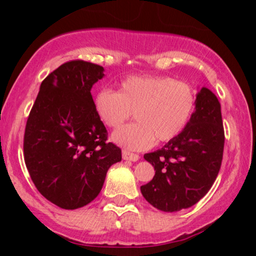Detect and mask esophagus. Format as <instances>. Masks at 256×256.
Listing matches in <instances>:
<instances>
[{"instance_id":"34e87169","label":"esophagus","mask_w":256,"mask_h":256,"mask_svg":"<svg viewBox=\"0 0 256 256\" xmlns=\"http://www.w3.org/2000/svg\"><path fill=\"white\" fill-rule=\"evenodd\" d=\"M122 157H124V160H132V162H136V160H138L140 156L136 155V154H132V152H129L127 150H122Z\"/></svg>"}]
</instances>
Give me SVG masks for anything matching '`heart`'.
I'll use <instances>...</instances> for the list:
<instances>
[{
  "instance_id": "b5f03b06",
  "label": "heart",
  "mask_w": 256,
  "mask_h": 256,
  "mask_svg": "<svg viewBox=\"0 0 256 256\" xmlns=\"http://www.w3.org/2000/svg\"><path fill=\"white\" fill-rule=\"evenodd\" d=\"M196 106L190 84L164 76H130L118 90H102L94 108L108 128H118L134 113L136 124L113 132L118 144L130 150H146L155 141L169 142L184 130Z\"/></svg>"
}]
</instances>
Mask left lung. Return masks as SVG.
Returning <instances> with one entry per match:
<instances>
[{
    "label": "left lung",
    "instance_id": "8db88e82",
    "mask_svg": "<svg viewBox=\"0 0 256 256\" xmlns=\"http://www.w3.org/2000/svg\"><path fill=\"white\" fill-rule=\"evenodd\" d=\"M225 132L216 96L199 90L186 127L162 149L146 154L155 176L141 186L146 200L164 212L191 208L208 194L222 166Z\"/></svg>",
    "mask_w": 256,
    "mask_h": 256
}]
</instances>
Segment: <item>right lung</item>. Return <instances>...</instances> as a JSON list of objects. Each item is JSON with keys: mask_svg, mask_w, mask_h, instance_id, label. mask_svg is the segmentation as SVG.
Segmentation results:
<instances>
[{"mask_svg": "<svg viewBox=\"0 0 256 256\" xmlns=\"http://www.w3.org/2000/svg\"><path fill=\"white\" fill-rule=\"evenodd\" d=\"M104 68L70 60L40 84L23 140L24 160L40 194L65 210L90 204L102 188L106 174L120 162L121 149L108 142L90 88Z\"/></svg>", "mask_w": 256, "mask_h": 256, "instance_id": "right-lung-1", "label": "right lung"}]
</instances>
